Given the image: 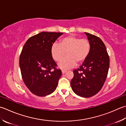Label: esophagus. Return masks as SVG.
Returning <instances> with one entry per match:
<instances>
[{
  "instance_id": "1",
  "label": "esophagus",
  "mask_w": 126,
  "mask_h": 126,
  "mask_svg": "<svg viewBox=\"0 0 126 126\" xmlns=\"http://www.w3.org/2000/svg\"><path fill=\"white\" fill-rule=\"evenodd\" d=\"M66 71H66V70H62V74H65V73H66Z\"/></svg>"
}]
</instances>
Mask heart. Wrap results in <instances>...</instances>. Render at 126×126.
Returning <instances> with one entry per match:
<instances>
[{
  "label": "heart",
  "instance_id": "1",
  "mask_svg": "<svg viewBox=\"0 0 126 126\" xmlns=\"http://www.w3.org/2000/svg\"><path fill=\"white\" fill-rule=\"evenodd\" d=\"M91 51V44L86 38L75 36H68L60 40V43L52 45L51 53L53 59L60 62L66 55H68L59 64L62 69H68L76 65L77 63H82L86 60Z\"/></svg>",
  "mask_w": 126,
  "mask_h": 126
}]
</instances>
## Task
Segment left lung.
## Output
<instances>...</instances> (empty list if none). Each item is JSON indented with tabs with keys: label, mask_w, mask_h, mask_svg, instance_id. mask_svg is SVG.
<instances>
[{
	"label": "left lung",
	"mask_w": 126,
	"mask_h": 126,
	"mask_svg": "<svg viewBox=\"0 0 126 126\" xmlns=\"http://www.w3.org/2000/svg\"><path fill=\"white\" fill-rule=\"evenodd\" d=\"M91 44V51L79 68L73 71L71 88L82 97H91L102 89L107 79L110 60L105 44L95 35L85 33Z\"/></svg>",
	"instance_id": "1"
}]
</instances>
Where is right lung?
<instances>
[{
	"label": "right lung",
	"instance_id": "obj_1",
	"mask_svg": "<svg viewBox=\"0 0 126 126\" xmlns=\"http://www.w3.org/2000/svg\"><path fill=\"white\" fill-rule=\"evenodd\" d=\"M63 33L43 32L31 37L19 56V67L24 84L36 95L53 93L62 75L51 53L52 45Z\"/></svg>",
	"mask_w": 126,
	"mask_h": 126
}]
</instances>
